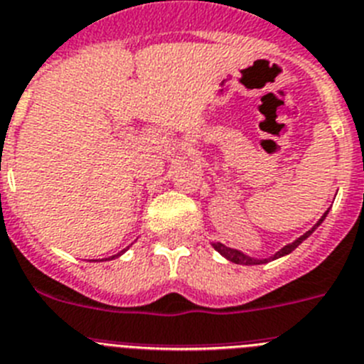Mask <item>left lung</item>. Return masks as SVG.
I'll list each match as a JSON object with an SVG mask.
<instances>
[{
	"label": "left lung",
	"mask_w": 364,
	"mask_h": 364,
	"mask_svg": "<svg viewBox=\"0 0 364 364\" xmlns=\"http://www.w3.org/2000/svg\"><path fill=\"white\" fill-rule=\"evenodd\" d=\"M326 216H328V210H326V213H324V214H322L321 220H318L317 223H315V225L308 230V232H304V235H302V236H299V238H296L295 242H291V243H287V245H284L282 249H278V251L274 252L273 257H267V258L249 257V255H245V252L238 251V249L227 247V245H223V243H220V242H210V245H213V247L216 249L218 252H220L221 257L227 258V260L232 262V264H240V265H260V264H267V262H273V260H277V258H282V257H286V255H289V252L295 251V249L299 247L300 243L304 242L306 238H309V236L314 235V230L317 229L318 225H321L322 221L326 220Z\"/></svg>",
	"instance_id": "obj_1"
}]
</instances>
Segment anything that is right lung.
<instances>
[{
    "label": "right lung",
    "mask_w": 364,
    "mask_h": 364,
    "mask_svg": "<svg viewBox=\"0 0 364 364\" xmlns=\"http://www.w3.org/2000/svg\"><path fill=\"white\" fill-rule=\"evenodd\" d=\"M124 251H126V249H124ZM124 251H121V252H117V255H113L112 260H113V258H117V257H121V255H122V252H124ZM106 260H109V258H106Z\"/></svg>",
    "instance_id": "add662e5"
}]
</instances>
